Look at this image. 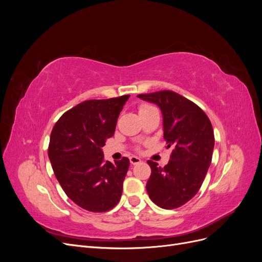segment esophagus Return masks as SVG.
<instances>
[{
  "instance_id": "esophagus-1",
  "label": "esophagus",
  "mask_w": 262,
  "mask_h": 262,
  "mask_svg": "<svg viewBox=\"0 0 262 262\" xmlns=\"http://www.w3.org/2000/svg\"><path fill=\"white\" fill-rule=\"evenodd\" d=\"M142 161H141V158H139V157H137V156H131L130 157V163L132 164V165H138V164H140Z\"/></svg>"
}]
</instances>
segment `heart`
<instances>
[{
	"instance_id": "heart-1",
	"label": "heart",
	"mask_w": 262,
	"mask_h": 262,
	"mask_svg": "<svg viewBox=\"0 0 262 262\" xmlns=\"http://www.w3.org/2000/svg\"><path fill=\"white\" fill-rule=\"evenodd\" d=\"M150 108H154V107L149 106V105H146V104H144V105H141V106H140V108H139V113L146 112V110H148V109H150Z\"/></svg>"
}]
</instances>
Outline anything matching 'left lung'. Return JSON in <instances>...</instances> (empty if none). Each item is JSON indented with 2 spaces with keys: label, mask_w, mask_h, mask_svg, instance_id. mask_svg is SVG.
Here are the masks:
<instances>
[{
  "label": "left lung",
  "mask_w": 262,
  "mask_h": 262,
  "mask_svg": "<svg viewBox=\"0 0 262 262\" xmlns=\"http://www.w3.org/2000/svg\"><path fill=\"white\" fill-rule=\"evenodd\" d=\"M163 114L164 139L171 147L168 164L161 167L153 161L147 193L156 205L166 210L187 203L199 191L212 161L214 132L211 121L194 102L172 91L140 94Z\"/></svg>",
  "instance_id": "8db88e82"
}]
</instances>
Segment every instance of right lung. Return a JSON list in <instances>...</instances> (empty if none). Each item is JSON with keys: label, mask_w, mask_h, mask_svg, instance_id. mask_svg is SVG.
I'll list each match as a JSON object with an SVG mask.
<instances>
[{"label": "right lung", "mask_w": 262, "mask_h": 262, "mask_svg": "<svg viewBox=\"0 0 262 262\" xmlns=\"http://www.w3.org/2000/svg\"><path fill=\"white\" fill-rule=\"evenodd\" d=\"M129 97L85 100L63 114L53 126L48 155L54 175L66 194L84 210L106 212L121 198L130 161H105L101 147L115 134Z\"/></svg>", "instance_id": "right-lung-1"}]
</instances>
